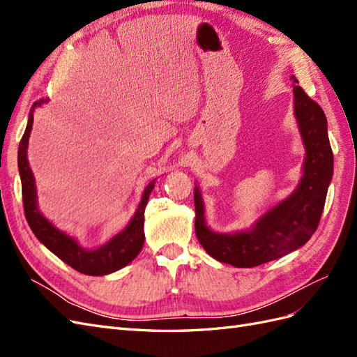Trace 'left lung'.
I'll use <instances>...</instances> for the list:
<instances>
[{
    "label": "left lung",
    "mask_w": 357,
    "mask_h": 357,
    "mask_svg": "<svg viewBox=\"0 0 357 357\" xmlns=\"http://www.w3.org/2000/svg\"><path fill=\"white\" fill-rule=\"evenodd\" d=\"M291 80L295 116L307 150L304 176L296 190L265 213L252 229L235 234H218L207 228L199 189L195 186L193 190L198 241L219 262L236 268L266 264L304 245L319 226L333 172L328 121L321 107L296 84L295 75H291Z\"/></svg>",
    "instance_id": "left-lung-1"
}]
</instances>
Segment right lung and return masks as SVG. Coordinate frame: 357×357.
Instances as JSON below:
<instances>
[{
	"mask_svg": "<svg viewBox=\"0 0 357 357\" xmlns=\"http://www.w3.org/2000/svg\"><path fill=\"white\" fill-rule=\"evenodd\" d=\"M43 102H45V100H38L32 104L29 110L28 125L24 137L19 143L17 152V167L20 181H22V201L26 222L37 238L45 244L52 253H55L61 261L74 268L75 271L86 275H105L114 273L117 269H121L131 261H134L137 255L142 252L144 244V210L150 193H152L155 188V180L150 181L147 188L144 189L142 202L138 204V208L134 214V218L129 222L126 228L121 234H117L109 243L100 248H96V250H84L74 238L56 229L37 208L34 176H32V171L28 165L26 147L32 128V121H34L32 112H34L36 107L41 105Z\"/></svg>",
	"mask_w": 357,
	"mask_h": 357,
	"instance_id": "right-lung-1",
	"label": "right lung"
}]
</instances>
